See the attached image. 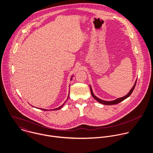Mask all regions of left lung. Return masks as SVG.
Here are the masks:
<instances>
[{
	"label": "left lung",
	"instance_id": "1",
	"mask_svg": "<svg viewBox=\"0 0 153 153\" xmlns=\"http://www.w3.org/2000/svg\"><path fill=\"white\" fill-rule=\"evenodd\" d=\"M136 83H137V80L135 81V84H134V85L133 86L132 88L130 90V91L128 92V93L126 95H125V96L122 97L118 98V99H115V100H112V101H105V100H102V99L98 98L97 97H96V96L93 94V91H92V88H91V85H90V88H91V94H92V96H93V97L95 100H96L98 102H99L100 103L103 104V105H115V104L119 103L121 102L123 100H125V99H126V98H128V97L131 94V93H132V92H133V91H134V88H135V87Z\"/></svg>",
	"mask_w": 153,
	"mask_h": 153
}]
</instances>
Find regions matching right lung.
Listing matches in <instances>:
<instances>
[{"label":"right lung","instance_id":"obj_1","mask_svg":"<svg viewBox=\"0 0 153 153\" xmlns=\"http://www.w3.org/2000/svg\"><path fill=\"white\" fill-rule=\"evenodd\" d=\"M73 76L71 77V79H72V77H73ZM68 97H69V93H68V97H67V100L68 99ZM67 100H65V102L61 105L60 106V107H59V108H55V109H52V110H54V111H56V110H59V109H60V108H61L62 106H63V105L65 104V103L66 102V101H67ZM38 109H42V110H44V111H48V109H42V108H38ZM49 110H51V109H49Z\"/></svg>","mask_w":153,"mask_h":153}]
</instances>
